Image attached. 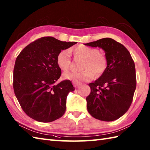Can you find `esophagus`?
<instances>
[{
    "mask_svg": "<svg viewBox=\"0 0 150 150\" xmlns=\"http://www.w3.org/2000/svg\"><path fill=\"white\" fill-rule=\"evenodd\" d=\"M73 86H74V87L78 88V87L80 86L81 84L80 83V82H74V81H73Z\"/></svg>",
    "mask_w": 150,
    "mask_h": 150,
    "instance_id": "1",
    "label": "esophagus"
}]
</instances>
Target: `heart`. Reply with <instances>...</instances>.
I'll list each match as a JSON object with an SVG mask.
<instances>
[{
  "instance_id": "b5f03b06",
  "label": "heart",
  "mask_w": 150,
  "mask_h": 150,
  "mask_svg": "<svg viewBox=\"0 0 150 150\" xmlns=\"http://www.w3.org/2000/svg\"><path fill=\"white\" fill-rule=\"evenodd\" d=\"M73 52L76 56L84 59L81 66L82 70L79 72H66L63 74L64 79L73 82L89 81L94 77V74L99 77L106 71L108 66L107 58L97 48L80 45L73 49ZM57 64L64 71L69 69L71 55L69 50H62L58 53Z\"/></svg>"
}]
</instances>
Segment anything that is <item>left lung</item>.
<instances>
[{
	"instance_id": "8db88e82",
	"label": "left lung",
	"mask_w": 150,
	"mask_h": 150,
	"mask_svg": "<svg viewBox=\"0 0 150 150\" xmlns=\"http://www.w3.org/2000/svg\"><path fill=\"white\" fill-rule=\"evenodd\" d=\"M85 45L104 50L108 60L106 71L89 84L91 92L86 97L88 112L100 120H115L126 113L133 101L137 85L134 61L129 51L111 38Z\"/></svg>"
}]
</instances>
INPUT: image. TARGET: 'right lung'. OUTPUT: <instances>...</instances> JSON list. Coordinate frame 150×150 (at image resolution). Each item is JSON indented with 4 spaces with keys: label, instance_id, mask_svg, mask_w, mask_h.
I'll return each mask as SVG.
<instances>
[{
    "label": "right lung",
    "instance_id": "add662e5",
    "mask_svg": "<svg viewBox=\"0 0 150 150\" xmlns=\"http://www.w3.org/2000/svg\"><path fill=\"white\" fill-rule=\"evenodd\" d=\"M75 44L52 37H41L28 44L17 56L13 90L22 109L31 119L50 122L64 114L67 96L75 88L69 80L55 84L61 75L57 56Z\"/></svg>",
    "mask_w": 150,
    "mask_h": 150
}]
</instances>
